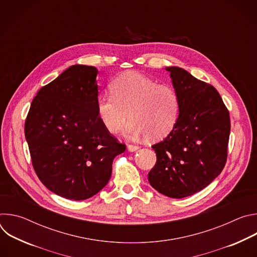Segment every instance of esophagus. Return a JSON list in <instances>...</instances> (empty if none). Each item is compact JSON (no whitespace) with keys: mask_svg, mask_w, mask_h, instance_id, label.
I'll use <instances>...</instances> for the list:
<instances>
[{"mask_svg":"<svg viewBox=\"0 0 257 257\" xmlns=\"http://www.w3.org/2000/svg\"><path fill=\"white\" fill-rule=\"evenodd\" d=\"M128 151L130 152V153H133V152H136L139 148H138V146L137 145H133V144H129L128 145Z\"/></svg>","mask_w":257,"mask_h":257,"instance_id":"obj_1","label":"esophagus"}]
</instances>
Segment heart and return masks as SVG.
Returning a JSON list of instances; mask_svg holds the SVG:
<instances>
[{"label":"heart","instance_id":"1","mask_svg":"<svg viewBox=\"0 0 257 257\" xmlns=\"http://www.w3.org/2000/svg\"><path fill=\"white\" fill-rule=\"evenodd\" d=\"M112 94H102L96 100L99 121L109 133H118L129 119L127 134L145 135L150 141L168 136L175 128L180 101L176 90L159 84L138 72H126L117 77L111 86Z\"/></svg>","mask_w":257,"mask_h":257}]
</instances>
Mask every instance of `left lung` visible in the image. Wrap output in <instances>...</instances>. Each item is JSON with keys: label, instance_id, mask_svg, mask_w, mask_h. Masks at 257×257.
Returning a JSON list of instances; mask_svg holds the SVG:
<instances>
[{"label": "left lung", "instance_id": "8db88e82", "mask_svg": "<svg viewBox=\"0 0 257 257\" xmlns=\"http://www.w3.org/2000/svg\"><path fill=\"white\" fill-rule=\"evenodd\" d=\"M180 101L173 131L152 148L157 163L149 173L151 185L171 198L190 196L223 171L228 156L230 115L210 84L186 70L167 67Z\"/></svg>", "mask_w": 257, "mask_h": 257}]
</instances>
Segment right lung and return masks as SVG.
<instances>
[{
	"mask_svg": "<svg viewBox=\"0 0 257 257\" xmlns=\"http://www.w3.org/2000/svg\"><path fill=\"white\" fill-rule=\"evenodd\" d=\"M97 69L73 65L33 98L24 132L33 169L55 194L84 200L112 175L126 145L103 127L96 113Z\"/></svg>",
	"mask_w": 257,
	"mask_h": 257,
	"instance_id": "1",
	"label": "right lung"
}]
</instances>
